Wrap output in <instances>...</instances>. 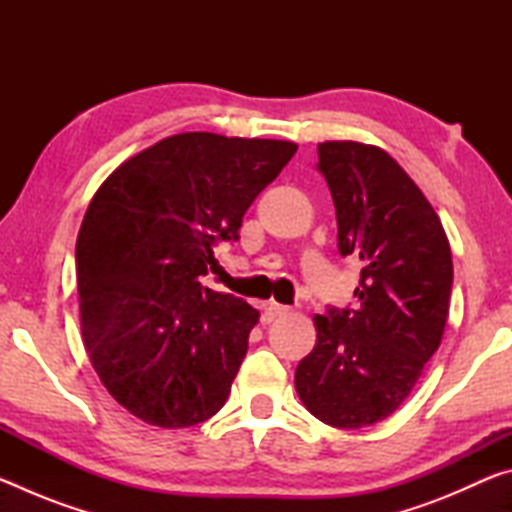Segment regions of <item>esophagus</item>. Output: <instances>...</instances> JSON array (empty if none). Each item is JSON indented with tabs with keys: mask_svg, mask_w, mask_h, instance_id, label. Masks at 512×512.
Here are the masks:
<instances>
[{
	"mask_svg": "<svg viewBox=\"0 0 512 512\" xmlns=\"http://www.w3.org/2000/svg\"><path fill=\"white\" fill-rule=\"evenodd\" d=\"M284 314H289V307H284L275 300L264 302V323H273L275 318H282Z\"/></svg>",
	"mask_w": 512,
	"mask_h": 512,
	"instance_id": "esophagus-1",
	"label": "esophagus"
}]
</instances>
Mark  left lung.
Returning <instances> with one entry per match:
<instances>
[{"label":"left lung","instance_id":"8db88e82","mask_svg":"<svg viewBox=\"0 0 512 512\" xmlns=\"http://www.w3.org/2000/svg\"><path fill=\"white\" fill-rule=\"evenodd\" d=\"M339 223V253L361 262L357 309L314 316L316 345L296 391L320 422L359 429L395 413L443 341L452 250L431 203L379 146L318 144Z\"/></svg>","mask_w":512,"mask_h":512}]
</instances>
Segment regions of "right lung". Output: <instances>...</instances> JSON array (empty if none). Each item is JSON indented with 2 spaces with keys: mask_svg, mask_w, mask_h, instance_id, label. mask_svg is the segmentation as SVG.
I'll return each mask as SVG.
<instances>
[{
  "mask_svg": "<svg viewBox=\"0 0 512 512\" xmlns=\"http://www.w3.org/2000/svg\"><path fill=\"white\" fill-rule=\"evenodd\" d=\"M298 144L180 133L128 158L90 201L76 239L81 332L117 404L146 424L185 429L230 395L259 311L201 284L216 241Z\"/></svg>",
  "mask_w": 512,
  "mask_h": 512,
  "instance_id": "1",
  "label": "right lung"
}]
</instances>
